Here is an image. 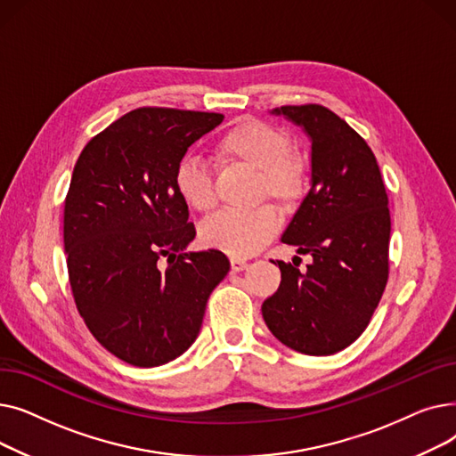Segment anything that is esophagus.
I'll use <instances>...</instances> for the list:
<instances>
[{
	"label": "esophagus",
	"mask_w": 456,
	"mask_h": 456,
	"mask_svg": "<svg viewBox=\"0 0 456 456\" xmlns=\"http://www.w3.org/2000/svg\"><path fill=\"white\" fill-rule=\"evenodd\" d=\"M246 268H248V262H246V260L238 258V256H232V258H231V270H232V272H242V270H246Z\"/></svg>",
	"instance_id": "obj_1"
}]
</instances>
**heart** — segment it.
Returning a JSON list of instances; mask_svg holds the SVG:
<instances>
[{
	"label": "heart",
	"mask_w": 456,
	"mask_h": 456,
	"mask_svg": "<svg viewBox=\"0 0 456 456\" xmlns=\"http://www.w3.org/2000/svg\"><path fill=\"white\" fill-rule=\"evenodd\" d=\"M216 153L225 164H236L256 172L258 198L270 196L282 205H294L305 191V167L292 157V140L277 126L244 118L231 126L216 143ZM179 200L194 210L207 212L216 203L214 181L208 167L196 155L175 162L172 175ZM279 229L272 207L253 212L222 210L210 216L200 229L201 242L232 256H249L265 246Z\"/></svg>",
	"instance_id": "obj_1"
}]
</instances>
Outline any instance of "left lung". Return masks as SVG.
<instances>
[{"instance_id": "1", "label": "left lung", "mask_w": 456, "mask_h": 456, "mask_svg": "<svg viewBox=\"0 0 456 456\" xmlns=\"http://www.w3.org/2000/svg\"><path fill=\"white\" fill-rule=\"evenodd\" d=\"M310 140V190L281 242L313 262L301 273L277 260L281 284L262 318L286 347L332 354L368 327L388 281L390 210L366 140L322 105L279 107Z\"/></svg>"}]
</instances>
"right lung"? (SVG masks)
Instances as JSON below:
<instances>
[{
  "instance_id": "obj_1",
  "label": "right lung",
  "mask_w": 456,
  "mask_h": 456,
  "mask_svg": "<svg viewBox=\"0 0 456 456\" xmlns=\"http://www.w3.org/2000/svg\"><path fill=\"white\" fill-rule=\"evenodd\" d=\"M222 122L216 112L131 110L86 143L71 174V294L94 338L131 366H162L194 344L229 273L224 253L186 251L196 229L172 183L175 162Z\"/></svg>"
}]
</instances>
